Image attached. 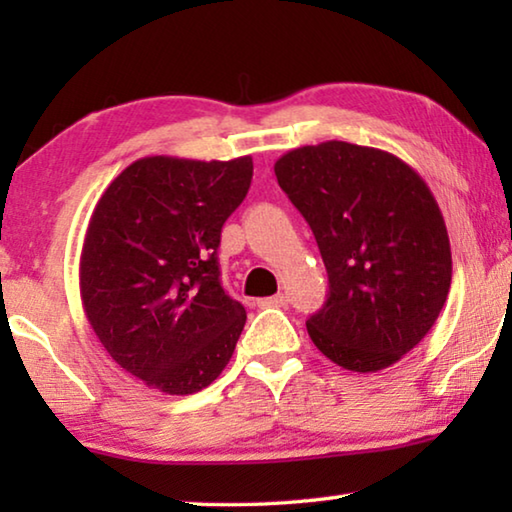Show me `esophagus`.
<instances>
[{
  "label": "esophagus",
  "instance_id": "34e87169",
  "mask_svg": "<svg viewBox=\"0 0 512 512\" xmlns=\"http://www.w3.org/2000/svg\"><path fill=\"white\" fill-rule=\"evenodd\" d=\"M257 305H259V307H287V305H289V298L284 296V293H277V296L257 300Z\"/></svg>",
  "mask_w": 512,
  "mask_h": 512
}]
</instances>
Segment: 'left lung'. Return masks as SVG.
I'll return each instance as SVG.
<instances>
[{
  "label": "left lung",
  "instance_id": "8db88e82",
  "mask_svg": "<svg viewBox=\"0 0 512 512\" xmlns=\"http://www.w3.org/2000/svg\"><path fill=\"white\" fill-rule=\"evenodd\" d=\"M275 176L329 277L323 309L307 320L311 341L345 370L393 366L427 336L452 284L445 219L427 183L393 153L336 140L284 153Z\"/></svg>",
  "mask_w": 512,
  "mask_h": 512
}]
</instances>
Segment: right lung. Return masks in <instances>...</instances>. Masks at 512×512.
Returning <instances> with one entry per match:
<instances>
[{
	"mask_svg": "<svg viewBox=\"0 0 512 512\" xmlns=\"http://www.w3.org/2000/svg\"><path fill=\"white\" fill-rule=\"evenodd\" d=\"M253 158L153 155L101 194L81 253L88 323L121 368L167 395L203 391L235 352L246 309L221 287V228Z\"/></svg>",
	"mask_w": 512,
	"mask_h": 512,
	"instance_id": "add662e5",
	"label": "right lung"
}]
</instances>
